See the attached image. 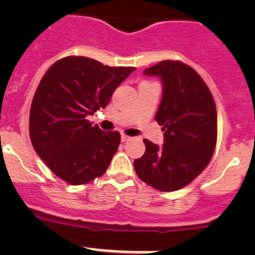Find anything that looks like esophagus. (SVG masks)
<instances>
[{"instance_id":"34e87169","label":"esophagus","mask_w":255,"mask_h":255,"mask_svg":"<svg viewBox=\"0 0 255 255\" xmlns=\"http://www.w3.org/2000/svg\"><path fill=\"white\" fill-rule=\"evenodd\" d=\"M130 139H132V137H129V135H126V134L121 135V140H122V142H128V140Z\"/></svg>"}]
</instances>
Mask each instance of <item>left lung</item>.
<instances>
[{
	"mask_svg": "<svg viewBox=\"0 0 255 255\" xmlns=\"http://www.w3.org/2000/svg\"><path fill=\"white\" fill-rule=\"evenodd\" d=\"M159 76L163 97L155 121L163 126L161 146L144 139L145 153L135 159L137 175L159 191L189 185L210 163L217 142V111L201 76L181 61L163 60L144 70Z\"/></svg>",
	"mask_w": 255,
	"mask_h": 255,
	"instance_id": "8db88e82",
	"label": "left lung"
}]
</instances>
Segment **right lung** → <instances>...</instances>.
I'll use <instances>...</instances> for the list:
<instances>
[{"label":"right lung","instance_id":"1","mask_svg":"<svg viewBox=\"0 0 255 255\" xmlns=\"http://www.w3.org/2000/svg\"><path fill=\"white\" fill-rule=\"evenodd\" d=\"M132 66H109L85 56H66L48 69L33 97L29 135L48 168L71 185L102 176L121 142L86 120L105 109Z\"/></svg>","mask_w":255,"mask_h":255}]
</instances>
